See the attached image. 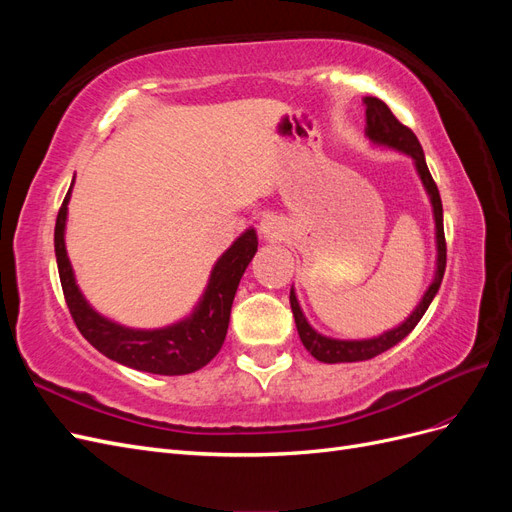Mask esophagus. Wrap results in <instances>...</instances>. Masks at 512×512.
I'll use <instances>...</instances> for the list:
<instances>
[{"label": "esophagus", "mask_w": 512, "mask_h": 512, "mask_svg": "<svg viewBox=\"0 0 512 512\" xmlns=\"http://www.w3.org/2000/svg\"><path fill=\"white\" fill-rule=\"evenodd\" d=\"M260 232L265 237H277V232H280V226H277V220L269 215V218H265V220L260 222Z\"/></svg>", "instance_id": "34e87169"}]
</instances>
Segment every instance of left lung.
Listing matches in <instances>:
<instances>
[{
	"instance_id": "1",
	"label": "left lung",
	"mask_w": 512,
	"mask_h": 512,
	"mask_svg": "<svg viewBox=\"0 0 512 512\" xmlns=\"http://www.w3.org/2000/svg\"><path fill=\"white\" fill-rule=\"evenodd\" d=\"M363 104H365V115H367V136L371 138V141L408 153V156L416 164L418 175H421V181H423L425 190L431 198V205H433V218H436L438 271H436V277H433L429 290L425 292L423 301L418 303V307L414 309L412 316L404 324H399V327L393 329V331H386L380 337L361 339V342H342V339H331V337H324V335L316 333L307 324V320L301 312V307L297 303V297H294V290H290V307H292L294 322H297V331H299L301 342L307 348V352L322 363L367 361V359H374V356L393 348L395 344H399L401 339H404L416 327L418 320H421L423 314L427 312L429 303L433 301V297H436V292L442 284L444 269H446V239H444V222H442V200H440L438 185H436V181H433L429 168H427L421 143H418V138L414 136V132L408 126H404V123H401L393 115L391 108L386 106L382 100L367 96L363 100Z\"/></svg>"
}]
</instances>
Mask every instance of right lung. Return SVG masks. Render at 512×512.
Here are the masks:
<instances>
[{
    "instance_id": "obj_1",
    "label": "right lung",
    "mask_w": 512,
    "mask_h": 512,
    "mask_svg": "<svg viewBox=\"0 0 512 512\" xmlns=\"http://www.w3.org/2000/svg\"><path fill=\"white\" fill-rule=\"evenodd\" d=\"M68 200L70 190L57 213L55 256L61 290H64L66 305L76 329L108 359L132 369L160 376H183L205 367L220 352L226 339L232 299H235L237 286L247 265H250L258 250L256 230H245L228 247L226 254L215 262L203 301L198 303L196 312L190 318L158 331H134L96 314L83 299L79 286H76L64 243Z\"/></svg>"
}]
</instances>
